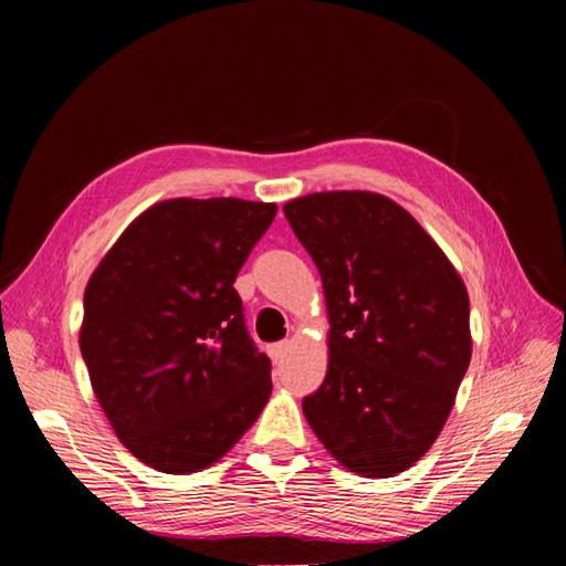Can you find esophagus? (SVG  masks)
<instances>
[{
    "mask_svg": "<svg viewBox=\"0 0 566 566\" xmlns=\"http://www.w3.org/2000/svg\"><path fill=\"white\" fill-rule=\"evenodd\" d=\"M287 349H290V342H279V345H271V347H269L271 361H273V364H281L283 358H285V354H287Z\"/></svg>",
    "mask_w": 566,
    "mask_h": 566,
    "instance_id": "1",
    "label": "esophagus"
}]
</instances>
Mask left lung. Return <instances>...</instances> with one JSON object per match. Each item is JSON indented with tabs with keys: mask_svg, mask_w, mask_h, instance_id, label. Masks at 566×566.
I'll return each instance as SVG.
<instances>
[{
	"mask_svg": "<svg viewBox=\"0 0 566 566\" xmlns=\"http://www.w3.org/2000/svg\"><path fill=\"white\" fill-rule=\"evenodd\" d=\"M283 212L321 273L331 323L328 373L304 418L349 472L399 474L430 451L465 378L468 287L387 196L323 191Z\"/></svg>",
	"mask_w": 566,
	"mask_h": 566,
	"instance_id": "1",
	"label": "left lung"
}]
</instances>
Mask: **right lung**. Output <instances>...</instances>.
<instances>
[{
  "mask_svg": "<svg viewBox=\"0 0 566 566\" xmlns=\"http://www.w3.org/2000/svg\"><path fill=\"white\" fill-rule=\"evenodd\" d=\"M273 202L172 198L136 217L84 290L80 349L125 449L188 474L227 455L271 397L235 276Z\"/></svg>",
  "mask_w": 566,
  "mask_h": 566,
  "instance_id": "add662e5",
  "label": "right lung"
}]
</instances>
